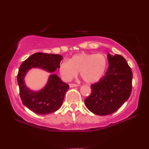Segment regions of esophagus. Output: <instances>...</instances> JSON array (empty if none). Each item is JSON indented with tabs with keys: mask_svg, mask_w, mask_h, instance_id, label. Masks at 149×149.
Here are the masks:
<instances>
[{
	"mask_svg": "<svg viewBox=\"0 0 149 149\" xmlns=\"http://www.w3.org/2000/svg\"><path fill=\"white\" fill-rule=\"evenodd\" d=\"M70 87H78V85L77 84H73V83H71V84L69 85Z\"/></svg>",
	"mask_w": 149,
	"mask_h": 149,
	"instance_id": "34e87169",
	"label": "esophagus"
}]
</instances>
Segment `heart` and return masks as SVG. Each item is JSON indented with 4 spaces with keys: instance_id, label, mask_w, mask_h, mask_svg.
<instances>
[{
    "instance_id": "b5f03b06",
    "label": "heart",
    "mask_w": 149,
    "mask_h": 149,
    "mask_svg": "<svg viewBox=\"0 0 149 149\" xmlns=\"http://www.w3.org/2000/svg\"><path fill=\"white\" fill-rule=\"evenodd\" d=\"M106 57L101 54L80 53L60 63L59 72L65 81H72L77 77L78 72L87 83H94L102 78L107 69Z\"/></svg>"
}]
</instances>
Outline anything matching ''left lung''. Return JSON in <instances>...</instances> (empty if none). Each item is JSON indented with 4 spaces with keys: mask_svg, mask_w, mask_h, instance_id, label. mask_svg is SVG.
Returning <instances> with one entry per match:
<instances>
[{
    "mask_svg": "<svg viewBox=\"0 0 149 149\" xmlns=\"http://www.w3.org/2000/svg\"><path fill=\"white\" fill-rule=\"evenodd\" d=\"M109 68L98 82L91 85V93L85 100L86 107L97 115L117 111L132 92V72L125 59L120 55H107Z\"/></svg>",
    "mask_w": 149,
    "mask_h": 149,
    "instance_id": "left-lung-1",
    "label": "left lung"
}]
</instances>
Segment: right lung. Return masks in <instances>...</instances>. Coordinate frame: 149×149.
<instances>
[{
    "instance_id": "right-lung-1",
    "label": "right lung",
    "mask_w": 149,
    "mask_h": 149,
    "mask_svg": "<svg viewBox=\"0 0 149 149\" xmlns=\"http://www.w3.org/2000/svg\"><path fill=\"white\" fill-rule=\"evenodd\" d=\"M62 56L58 54L36 53L24 61L17 77L22 104L38 115H47L58 111L62 104L65 93L69 88L54 72L59 68ZM40 68L50 72L45 86L39 91L30 90L25 84V74L32 68Z\"/></svg>"
}]
</instances>
